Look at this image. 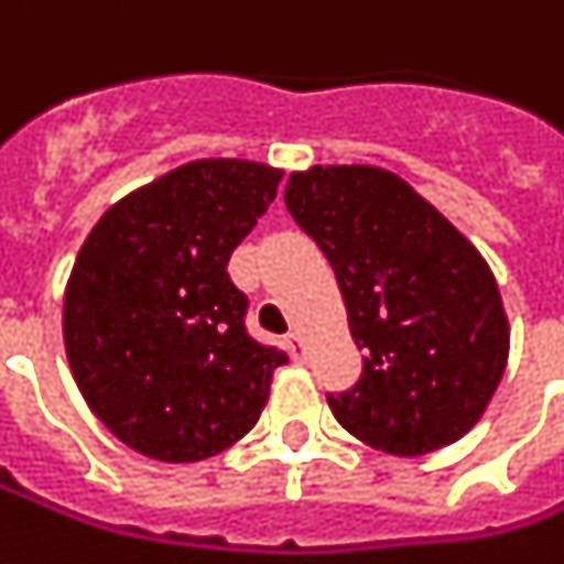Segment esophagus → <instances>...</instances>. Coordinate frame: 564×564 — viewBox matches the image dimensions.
<instances>
[{
    "label": "esophagus",
    "instance_id": "obj_1",
    "mask_svg": "<svg viewBox=\"0 0 564 564\" xmlns=\"http://www.w3.org/2000/svg\"><path fill=\"white\" fill-rule=\"evenodd\" d=\"M286 348L293 354V360H305V345H302V336H299V333H290V336H286Z\"/></svg>",
    "mask_w": 564,
    "mask_h": 564
}]
</instances>
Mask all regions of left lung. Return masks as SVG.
<instances>
[{
	"instance_id": "1",
	"label": "left lung",
	"mask_w": 564,
	"mask_h": 564,
	"mask_svg": "<svg viewBox=\"0 0 564 564\" xmlns=\"http://www.w3.org/2000/svg\"><path fill=\"white\" fill-rule=\"evenodd\" d=\"M286 210L336 271L360 381L326 397L366 446L424 455L482 419L510 354V323L488 262L446 216L372 164L290 173Z\"/></svg>"
}]
</instances>
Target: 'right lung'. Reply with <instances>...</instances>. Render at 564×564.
Here are the masks:
<instances>
[{"instance_id":"1","label":"right lung","mask_w":564,"mask_h":564,"mask_svg":"<svg viewBox=\"0 0 564 564\" xmlns=\"http://www.w3.org/2000/svg\"><path fill=\"white\" fill-rule=\"evenodd\" d=\"M283 171L198 159L112 204L63 293V345L90 412L145 458L192 464L235 446L286 354L243 326L235 247Z\"/></svg>"}]
</instances>
